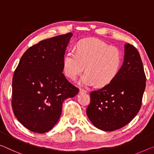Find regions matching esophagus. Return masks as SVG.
<instances>
[{
  "label": "esophagus",
  "mask_w": 154,
  "mask_h": 154,
  "mask_svg": "<svg viewBox=\"0 0 154 154\" xmlns=\"http://www.w3.org/2000/svg\"><path fill=\"white\" fill-rule=\"evenodd\" d=\"M79 92H81V93H86V92H88V90H85V89H83V88H81L79 90Z\"/></svg>",
  "instance_id": "esophagus-1"
}]
</instances>
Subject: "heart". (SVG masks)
Listing matches in <instances>:
<instances>
[{
    "instance_id": "obj_1",
    "label": "heart",
    "mask_w": 154,
    "mask_h": 154,
    "mask_svg": "<svg viewBox=\"0 0 154 154\" xmlns=\"http://www.w3.org/2000/svg\"><path fill=\"white\" fill-rule=\"evenodd\" d=\"M123 63L118 48L96 39H84L78 42L76 51L70 49L64 58L63 71L71 80H76L84 70L80 80L84 86H105L115 79Z\"/></svg>"
}]
</instances>
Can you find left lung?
Listing matches in <instances>:
<instances>
[{
  "label": "left lung",
  "instance_id": "left-lung-1",
  "mask_svg": "<svg viewBox=\"0 0 154 154\" xmlns=\"http://www.w3.org/2000/svg\"><path fill=\"white\" fill-rule=\"evenodd\" d=\"M146 76L138 50L125 45L121 70L111 84L90 92L87 116L93 125L103 131H114L128 124L140 110Z\"/></svg>",
  "mask_w": 154,
  "mask_h": 154
}]
</instances>
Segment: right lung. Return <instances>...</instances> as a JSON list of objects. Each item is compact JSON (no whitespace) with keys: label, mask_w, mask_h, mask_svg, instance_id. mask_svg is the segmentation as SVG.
Wrapping results in <instances>:
<instances>
[{"label":"right lung","mask_w":154,"mask_h":154,"mask_svg":"<svg viewBox=\"0 0 154 154\" xmlns=\"http://www.w3.org/2000/svg\"><path fill=\"white\" fill-rule=\"evenodd\" d=\"M68 33L39 42L20 58L12 79L11 106L18 121L33 132L45 133L59 120L65 99L79 88L63 71Z\"/></svg>","instance_id":"1"}]
</instances>
